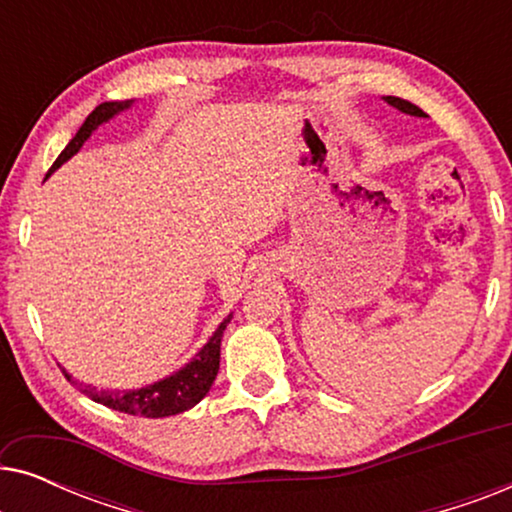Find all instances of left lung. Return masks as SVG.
I'll return each instance as SVG.
<instances>
[{
    "label": "left lung",
    "mask_w": 512,
    "mask_h": 512,
    "mask_svg": "<svg viewBox=\"0 0 512 512\" xmlns=\"http://www.w3.org/2000/svg\"><path fill=\"white\" fill-rule=\"evenodd\" d=\"M384 102L391 104V107L398 109V111H403V114H408V116H417V118H424V116H426L422 109L415 107V104L408 102V100H401V97H391V95H387V97H384Z\"/></svg>",
    "instance_id": "8db88e82"
}]
</instances>
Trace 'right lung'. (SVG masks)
I'll use <instances>...</instances> for the list:
<instances>
[{"label":"right lung","mask_w":512,"mask_h":512,"mask_svg":"<svg viewBox=\"0 0 512 512\" xmlns=\"http://www.w3.org/2000/svg\"><path fill=\"white\" fill-rule=\"evenodd\" d=\"M132 104H135V100L102 102L100 107H95L93 114L83 121L79 132H76L72 142L65 146V151L60 153L51 170H48V174H53L60 165H65L69 158L76 156V153L81 151V146L88 142L90 135H93L102 123H109L111 118L121 114V111H128ZM230 319H233V314H228V317L221 321L219 328L212 333V338L200 347V352L195 354L184 368L174 370L172 375H167L158 382L146 384V387L109 391V389H97L93 384L76 382L65 368H62V373H65L69 382L81 389V394L93 398L95 403L107 405L111 410L128 412V415L151 417V419L179 415V412H186L191 410L193 405H198L202 398L209 394V389H212L216 373H219L221 338H223V331H226V326L230 324Z\"/></svg>","instance_id":"obj_1"}]
</instances>
